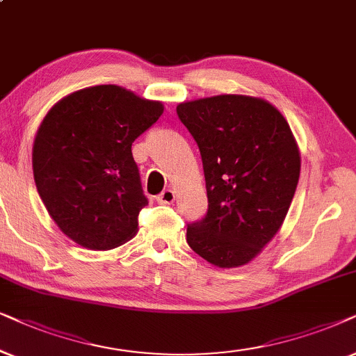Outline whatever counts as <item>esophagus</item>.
<instances>
[{
    "label": "esophagus",
    "mask_w": 356,
    "mask_h": 356,
    "mask_svg": "<svg viewBox=\"0 0 356 356\" xmlns=\"http://www.w3.org/2000/svg\"><path fill=\"white\" fill-rule=\"evenodd\" d=\"M175 198V193L170 191V188H165L164 192H161L158 197H156V200H158V203H164V205H170V203L174 202Z\"/></svg>",
    "instance_id": "1"
}]
</instances>
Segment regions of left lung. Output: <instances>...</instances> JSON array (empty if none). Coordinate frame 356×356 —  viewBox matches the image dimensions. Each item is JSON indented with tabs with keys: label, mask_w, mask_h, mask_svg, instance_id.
Returning a JSON list of instances; mask_svg holds the SVG:
<instances>
[{
	"label": "left lung",
	"mask_w": 356,
	"mask_h": 356,
	"mask_svg": "<svg viewBox=\"0 0 356 356\" xmlns=\"http://www.w3.org/2000/svg\"><path fill=\"white\" fill-rule=\"evenodd\" d=\"M200 149L208 208L187 225V244L213 265L239 267L285 220L301 158L285 117L262 99L225 94L177 106Z\"/></svg>",
	"instance_id": "obj_1"
}]
</instances>
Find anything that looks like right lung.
<instances>
[{
    "label": "right lung",
    "instance_id": "add662e5",
    "mask_svg": "<svg viewBox=\"0 0 356 356\" xmlns=\"http://www.w3.org/2000/svg\"><path fill=\"white\" fill-rule=\"evenodd\" d=\"M163 111L161 102L102 84L70 94L47 113L32 149L35 186L74 243L106 250L136 234L148 198L131 143Z\"/></svg>",
    "mask_w": 356,
    "mask_h": 356
}]
</instances>
